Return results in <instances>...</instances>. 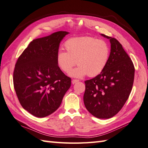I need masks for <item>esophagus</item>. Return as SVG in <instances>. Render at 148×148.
I'll list each match as a JSON object with an SVG mask.
<instances>
[{"instance_id": "34e87169", "label": "esophagus", "mask_w": 148, "mask_h": 148, "mask_svg": "<svg viewBox=\"0 0 148 148\" xmlns=\"http://www.w3.org/2000/svg\"><path fill=\"white\" fill-rule=\"evenodd\" d=\"M79 81V80H77V79H73V80H72V83H73V84H75V83H77V82H78Z\"/></svg>"}]
</instances>
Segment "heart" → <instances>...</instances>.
I'll list each match as a JSON object with an SVG mask.
<instances>
[{"label": "heart", "instance_id": "1", "mask_svg": "<svg viewBox=\"0 0 148 148\" xmlns=\"http://www.w3.org/2000/svg\"><path fill=\"white\" fill-rule=\"evenodd\" d=\"M66 52L59 51L56 60L58 67L68 73L77 64V67L70 73L71 76L90 77L101 73L110 56V48L106 42L89 36L73 37L64 44Z\"/></svg>", "mask_w": 148, "mask_h": 148}]
</instances>
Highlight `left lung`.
<instances>
[{"instance_id": "8db88e82", "label": "left lung", "mask_w": 148, "mask_h": 148, "mask_svg": "<svg viewBox=\"0 0 148 148\" xmlns=\"http://www.w3.org/2000/svg\"><path fill=\"white\" fill-rule=\"evenodd\" d=\"M101 36L110 41V56L103 72L84 82L83 99L87 110L92 115L99 119H109L122 109L130 96L135 69L119 42L115 38Z\"/></svg>"}]
</instances>
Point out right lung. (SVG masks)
Here are the masks:
<instances>
[{
    "mask_svg": "<svg viewBox=\"0 0 148 148\" xmlns=\"http://www.w3.org/2000/svg\"><path fill=\"white\" fill-rule=\"evenodd\" d=\"M69 32L59 31L33 40L18 58L13 82L21 106L32 115L44 117L55 112L71 85L56 63L59 44Z\"/></svg>",
    "mask_w": 148,
    "mask_h": 148,
    "instance_id": "1",
    "label": "right lung"
}]
</instances>
